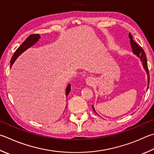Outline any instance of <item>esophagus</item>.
Returning <instances> with one entry per match:
<instances>
[{
	"label": "esophagus",
	"instance_id": "obj_1",
	"mask_svg": "<svg viewBox=\"0 0 154 154\" xmlns=\"http://www.w3.org/2000/svg\"><path fill=\"white\" fill-rule=\"evenodd\" d=\"M85 83H86V84L88 85L91 86V85H94V79H93V78H91V77H88V78H87V79H85Z\"/></svg>",
	"mask_w": 154,
	"mask_h": 154
}]
</instances>
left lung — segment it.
Here are the masks:
<instances>
[{
  "mask_svg": "<svg viewBox=\"0 0 154 154\" xmlns=\"http://www.w3.org/2000/svg\"><path fill=\"white\" fill-rule=\"evenodd\" d=\"M128 37L130 38V42H131V48H132L133 52L134 54H135L137 57L138 58H140L141 61L143 63V66L145 69V71L147 72V89H148V85H149V70H148L147 67V58H146V55H145V53L144 52L143 49L138 46L137 43L135 41L133 40V36L131 35V33H129V35H128ZM92 108H93V110L94 112L96 113V110H95L94 105L92 106Z\"/></svg>",
  "mask_w": 154,
  "mask_h": 154,
  "instance_id": "8db88e82",
  "label": "left lung"
}]
</instances>
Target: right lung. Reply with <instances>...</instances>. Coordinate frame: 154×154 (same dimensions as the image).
<instances>
[{
    "instance_id": "right-lung-1",
    "label": "right lung",
    "mask_w": 154,
    "mask_h": 154,
    "mask_svg": "<svg viewBox=\"0 0 154 154\" xmlns=\"http://www.w3.org/2000/svg\"><path fill=\"white\" fill-rule=\"evenodd\" d=\"M41 37L39 34H32V35H30L29 37L23 42V44H22L17 49L15 52L14 53L12 58H11V68L17 58L19 56L22 54V53L26 51V50H27L29 48H30V47H32V46L34 45L37 42H38L39 39ZM70 91H71V84L69 83L67 87H66V96H68L69 94L70 93Z\"/></svg>"
}]
</instances>
